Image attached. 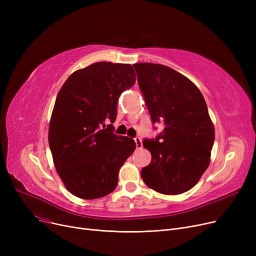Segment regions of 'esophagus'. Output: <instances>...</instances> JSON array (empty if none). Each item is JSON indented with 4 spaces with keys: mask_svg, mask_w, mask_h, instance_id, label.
Instances as JSON below:
<instances>
[{
    "mask_svg": "<svg viewBox=\"0 0 256 256\" xmlns=\"http://www.w3.org/2000/svg\"><path fill=\"white\" fill-rule=\"evenodd\" d=\"M134 140H135V142H136V147H137V148H138V150L142 148V147H143V144H142L141 139H140L139 137H136V138L134 139Z\"/></svg>",
    "mask_w": 256,
    "mask_h": 256,
    "instance_id": "obj_1",
    "label": "esophagus"
}]
</instances>
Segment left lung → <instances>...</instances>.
<instances>
[{
    "label": "left lung",
    "mask_w": 256,
    "mask_h": 256,
    "mask_svg": "<svg viewBox=\"0 0 256 256\" xmlns=\"http://www.w3.org/2000/svg\"><path fill=\"white\" fill-rule=\"evenodd\" d=\"M134 67L152 124L164 126L156 139L143 141L152 162L141 170L142 180L158 193H184L210 165L214 128L206 102L193 82L168 66Z\"/></svg>",
    "instance_id": "obj_1"
}]
</instances>
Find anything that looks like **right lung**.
I'll list each match as a JSON object with an SVG mask.
<instances>
[{"label":"right lung","instance_id":"obj_1","mask_svg":"<svg viewBox=\"0 0 256 256\" xmlns=\"http://www.w3.org/2000/svg\"><path fill=\"white\" fill-rule=\"evenodd\" d=\"M136 82L130 64L93 63L72 74L61 87L48 128L54 165L72 195L96 199L110 194L119 169L136 148L112 124L120 94Z\"/></svg>","mask_w":256,"mask_h":256}]
</instances>
